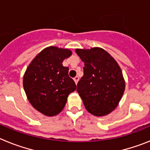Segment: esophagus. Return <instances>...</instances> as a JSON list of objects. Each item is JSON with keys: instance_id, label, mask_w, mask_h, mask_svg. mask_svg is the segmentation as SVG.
Segmentation results:
<instances>
[{"instance_id": "34e87169", "label": "esophagus", "mask_w": 150, "mask_h": 150, "mask_svg": "<svg viewBox=\"0 0 150 150\" xmlns=\"http://www.w3.org/2000/svg\"><path fill=\"white\" fill-rule=\"evenodd\" d=\"M74 82H75V83H76V84L77 85L78 81H79V77H78V76H76V77H75L74 79Z\"/></svg>"}]
</instances>
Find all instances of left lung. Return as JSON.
<instances>
[{
	"mask_svg": "<svg viewBox=\"0 0 150 150\" xmlns=\"http://www.w3.org/2000/svg\"><path fill=\"white\" fill-rule=\"evenodd\" d=\"M75 51L84 62V74L76 91L86 109L95 116L109 114L117 107L125 88L120 65L100 47Z\"/></svg>",
	"mask_w": 150,
	"mask_h": 150,
	"instance_id": "left-lung-1",
	"label": "left lung"
}]
</instances>
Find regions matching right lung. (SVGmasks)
<instances>
[{
	"mask_svg": "<svg viewBox=\"0 0 150 150\" xmlns=\"http://www.w3.org/2000/svg\"><path fill=\"white\" fill-rule=\"evenodd\" d=\"M72 55L67 49L49 46L29 64L23 76V87L30 104L42 114L54 116L62 112L67 97L76 88L62 62Z\"/></svg>",
	"mask_w": 150,
	"mask_h": 150,
	"instance_id": "right-lung-1",
	"label": "right lung"
}]
</instances>
